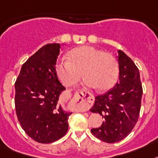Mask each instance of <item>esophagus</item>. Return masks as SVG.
Segmentation results:
<instances>
[{
  "mask_svg": "<svg viewBox=\"0 0 158 158\" xmlns=\"http://www.w3.org/2000/svg\"><path fill=\"white\" fill-rule=\"evenodd\" d=\"M78 108L80 111H86L94 102V96L89 92H84L83 90L80 91V93L75 98Z\"/></svg>",
  "mask_w": 158,
  "mask_h": 158,
  "instance_id": "1",
  "label": "esophagus"
}]
</instances>
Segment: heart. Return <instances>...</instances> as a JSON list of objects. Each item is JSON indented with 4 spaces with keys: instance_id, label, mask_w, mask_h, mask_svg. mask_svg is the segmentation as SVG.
Instances as JSON below:
<instances>
[{
    "instance_id": "heart-1",
    "label": "heart",
    "mask_w": 158,
    "mask_h": 158,
    "mask_svg": "<svg viewBox=\"0 0 158 158\" xmlns=\"http://www.w3.org/2000/svg\"><path fill=\"white\" fill-rule=\"evenodd\" d=\"M56 70L66 86L76 84L83 74L85 85L95 87L98 91L111 88L118 76V64L114 56L90 46L72 49L69 52V60L58 61Z\"/></svg>"
}]
</instances>
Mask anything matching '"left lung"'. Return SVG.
I'll list each match as a JSON object with an SVG mask.
<instances>
[{"label": "left lung", "mask_w": 158, "mask_h": 158, "mask_svg": "<svg viewBox=\"0 0 158 158\" xmlns=\"http://www.w3.org/2000/svg\"><path fill=\"white\" fill-rule=\"evenodd\" d=\"M118 81L104 94L95 98L91 112L99 113L105 120L92 128L94 136L106 143L124 139L134 128L140 115L143 94L139 69L132 60L118 50Z\"/></svg>", "instance_id": "1"}]
</instances>
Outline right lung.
Returning <instances> with one entry per match:
<instances>
[{"label": "right lung", "instance_id": "obj_1", "mask_svg": "<svg viewBox=\"0 0 158 158\" xmlns=\"http://www.w3.org/2000/svg\"><path fill=\"white\" fill-rule=\"evenodd\" d=\"M60 44L42 47L23 64L15 81V109L25 132L35 141L48 144L63 137L69 117L59 98L65 89L56 64Z\"/></svg>", "mask_w": 158, "mask_h": 158}]
</instances>
